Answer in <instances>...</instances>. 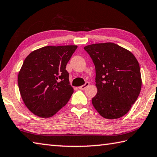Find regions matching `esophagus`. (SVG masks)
Segmentation results:
<instances>
[{"mask_svg":"<svg viewBox=\"0 0 157 157\" xmlns=\"http://www.w3.org/2000/svg\"><path fill=\"white\" fill-rule=\"evenodd\" d=\"M89 82H86V83H85V84L82 85V86H79L78 88H79V89H81V90H84L86 88L87 86H89Z\"/></svg>","mask_w":157,"mask_h":157,"instance_id":"1","label":"esophagus"}]
</instances>
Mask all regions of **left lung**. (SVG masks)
I'll return each mask as SVG.
<instances>
[{
    "mask_svg": "<svg viewBox=\"0 0 157 157\" xmlns=\"http://www.w3.org/2000/svg\"><path fill=\"white\" fill-rule=\"evenodd\" d=\"M84 49L95 67L98 93L92 104L107 119L121 118L136 102L141 89L139 63L132 53L116 44H94Z\"/></svg>",
    "mask_w": 157,
    "mask_h": 157,
    "instance_id": "8db88e82",
    "label": "left lung"
}]
</instances>
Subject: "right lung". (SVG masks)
Wrapping results in <instances>:
<instances>
[{
	"instance_id": "1",
	"label": "right lung",
	"mask_w": 157,
	"mask_h": 157,
	"mask_svg": "<svg viewBox=\"0 0 157 157\" xmlns=\"http://www.w3.org/2000/svg\"><path fill=\"white\" fill-rule=\"evenodd\" d=\"M78 46H45L25 58L18 75L25 105L41 118H50L68 102L73 93L66 66Z\"/></svg>"
}]
</instances>
